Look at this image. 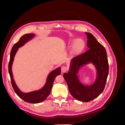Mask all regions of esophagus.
Segmentation results:
<instances>
[{
	"mask_svg": "<svg viewBox=\"0 0 125 125\" xmlns=\"http://www.w3.org/2000/svg\"><path fill=\"white\" fill-rule=\"evenodd\" d=\"M67 70H68V69H67V68L66 66H62V67L61 70H62V73H66V72L67 71Z\"/></svg>",
	"mask_w": 125,
	"mask_h": 125,
	"instance_id": "34e87169",
	"label": "esophagus"
}]
</instances>
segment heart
<instances>
[{
    "mask_svg": "<svg viewBox=\"0 0 125 125\" xmlns=\"http://www.w3.org/2000/svg\"><path fill=\"white\" fill-rule=\"evenodd\" d=\"M75 41H71L70 42V44H73L74 43V42ZM82 46V44H81V42L80 40H78L77 41V42L75 43V45H74V47H73V50L74 52H76V51H78V50H80V49L81 48Z\"/></svg>",
    "mask_w": 125,
    "mask_h": 125,
    "instance_id": "1",
    "label": "heart"
}]
</instances>
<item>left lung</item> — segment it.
Listing matches in <instances>:
<instances>
[{"label":"left lung","mask_w":125,"mask_h":125,"mask_svg":"<svg viewBox=\"0 0 125 125\" xmlns=\"http://www.w3.org/2000/svg\"><path fill=\"white\" fill-rule=\"evenodd\" d=\"M87 36L86 51L71 60L69 71L63 76L68 86L71 95L79 101L88 102L95 99L103 92L108 74L107 56L104 47L91 33L85 32ZM92 63L97 70L96 80L90 85H84L78 75L81 67Z\"/></svg>","instance_id":"left-lung-1"}]
</instances>
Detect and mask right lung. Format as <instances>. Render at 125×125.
<instances>
[{
	"label": "right lung",
	"mask_w": 125,
	"mask_h": 125,
	"mask_svg": "<svg viewBox=\"0 0 125 125\" xmlns=\"http://www.w3.org/2000/svg\"><path fill=\"white\" fill-rule=\"evenodd\" d=\"M34 36L35 34L33 33L26 34L22 36L20 39V40L13 45L10 52V61L8 65V71L11 79V84H12V86L15 93L17 94V95L25 102L35 104L42 102L46 100L48 96L50 95L55 78L58 75L60 74L61 68L58 67L55 70L52 71L49 73L47 77L45 84L43 86L42 88L38 90L33 91L28 93L22 92L19 89L14 81L12 72V66L14 60V57L17 53L19 48L23 46L28 42H29L30 40H31L32 38L34 37Z\"/></svg>",
	"instance_id": "obj_1"
}]
</instances>
